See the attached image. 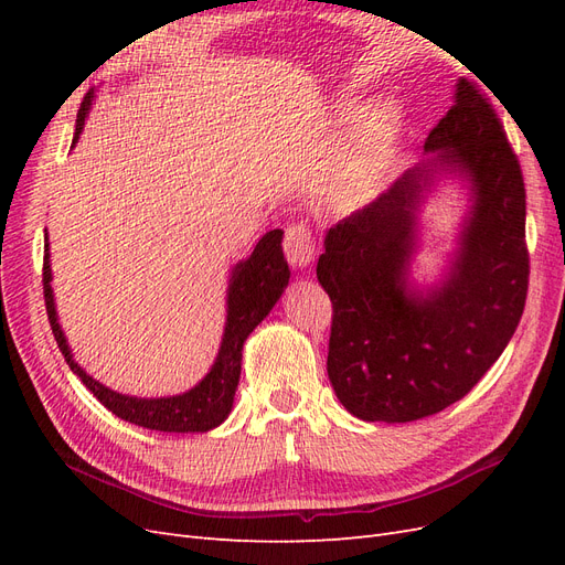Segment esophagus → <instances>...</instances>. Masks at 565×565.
Masks as SVG:
<instances>
[{"mask_svg": "<svg viewBox=\"0 0 565 565\" xmlns=\"http://www.w3.org/2000/svg\"><path fill=\"white\" fill-rule=\"evenodd\" d=\"M282 247H285V256L287 262L292 264L295 268H303L313 262L316 256V237L311 235L306 221H292L285 228V237H282Z\"/></svg>", "mask_w": 565, "mask_h": 565, "instance_id": "obj_1", "label": "esophagus"}]
</instances>
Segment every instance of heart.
I'll use <instances>...</instances> for the list:
<instances>
[{
    "mask_svg": "<svg viewBox=\"0 0 565 565\" xmlns=\"http://www.w3.org/2000/svg\"><path fill=\"white\" fill-rule=\"evenodd\" d=\"M396 115L388 108L372 110L355 136L351 156L332 179L330 195L337 207H358L380 191L396 160Z\"/></svg>",
    "mask_w": 565,
    "mask_h": 565,
    "instance_id": "b5f03b06",
    "label": "heart"
}]
</instances>
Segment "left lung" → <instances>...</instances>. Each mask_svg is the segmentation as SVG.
<instances>
[{
	"mask_svg": "<svg viewBox=\"0 0 565 565\" xmlns=\"http://www.w3.org/2000/svg\"><path fill=\"white\" fill-rule=\"evenodd\" d=\"M424 148L467 174L476 198L443 287L426 297L407 289L426 167L330 228L316 268L332 301L330 382L365 422H415L465 398L507 349L525 306V183L490 98L461 77Z\"/></svg>",
	"mask_w": 565,
	"mask_h": 565,
	"instance_id": "1",
	"label": "left lung"
}]
</instances>
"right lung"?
<instances>
[{"label":"right lung","mask_w":565,"mask_h":565,"mask_svg":"<svg viewBox=\"0 0 565 565\" xmlns=\"http://www.w3.org/2000/svg\"><path fill=\"white\" fill-rule=\"evenodd\" d=\"M94 94L89 92L84 96L77 125H75V139L77 143L79 134L84 129V117L92 108ZM282 231H268L259 243H256L249 259L241 262L233 270V278L228 285V318H226V332L221 341V351L216 355V363L212 365L210 374L204 377L195 388L181 396L172 398H131L122 393L110 391L108 386L98 384L84 372L71 355V349L65 344V337L61 324L56 320V306L54 295H51V266H49V243L44 245V266H42V282H44V303L51 332L56 337V344L65 355V363L82 380L94 396L104 403L113 415L119 419L131 422L136 426H143L150 431H169V434H188V431H210L214 426L224 422L233 407V396L237 382H241V361H243V344L249 332L259 324L268 311L280 299L282 289L289 282V268L282 254Z\"/></svg>","instance_id":"1"}]
</instances>
